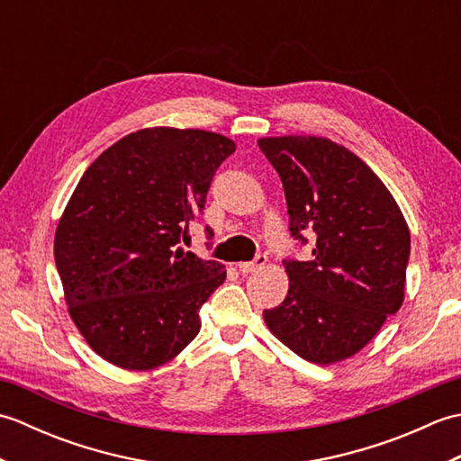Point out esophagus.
<instances>
[{
  "label": "esophagus",
  "mask_w": 461,
  "mask_h": 461,
  "mask_svg": "<svg viewBox=\"0 0 461 461\" xmlns=\"http://www.w3.org/2000/svg\"><path fill=\"white\" fill-rule=\"evenodd\" d=\"M267 263V258L266 256H259L253 259V261H248V263H240V271L243 273V276H248V273H253V271H258V269H261L263 266H266Z\"/></svg>",
  "instance_id": "1"
}]
</instances>
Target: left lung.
Wrapping results in <instances>:
<instances>
[{"label":"left lung","mask_w":461,"mask_h":461,"mask_svg":"<svg viewBox=\"0 0 461 461\" xmlns=\"http://www.w3.org/2000/svg\"><path fill=\"white\" fill-rule=\"evenodd\" d=\"M283 182L297 246L285 258L289 291L263 311L269 330L301 358L330 365L358 352L404 301L410 230L393 194L358 156L319 136L261 139Z\"/></svg>","instance_id":"obj_1"}]
</instances>
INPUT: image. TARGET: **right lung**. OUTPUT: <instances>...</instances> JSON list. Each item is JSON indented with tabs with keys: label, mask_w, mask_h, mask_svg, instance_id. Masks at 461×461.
<instances>
[{
	"label": "right lung",
	"mask_w": 461,
	"mask_h": 461,
	"mask_svg": "<svg viewBox=\"0 0 461 461\" xmlns=\"http://www.w3.org/2000/svg\"><path fill=\"white\" fill-rule=\"evenodd\" d=\"M233 152L215 132L144 129L104 150L77 184L57 225L55 263L77 329L104 360L149 370L200 332L198 311L225 269L178 243L190 240L213 174Z\"/></svg>",
	"instance_id": "right-lung-1"
}]
</instances>
